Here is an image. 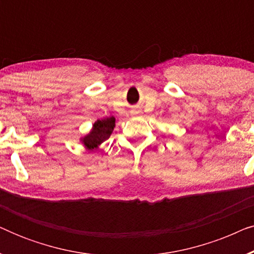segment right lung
<instances>
[{"label": "right lung", "mask_w": 254, "mask_h": 254, "mask_svg": "<svg viewBox=\"0 0 254 254\" xmlns=\"http://www.w3.org/2000/svg\"><path fill=\"white\" fill-rule=\"evenodd\" d=\"M114 127H116V118L114 117L97 120L93 124L92 129L90 130V133L81 137V142L88 150H97L99 145L111 136Z\"/></svg>", "instance_id": "1"}]
</instances>
